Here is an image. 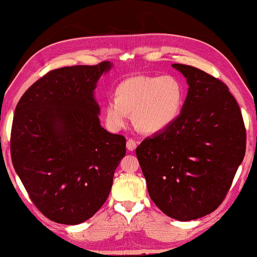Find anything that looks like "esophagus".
<instances>
[{
    "label": "esophagus",
    "instance_id": "esophagus-1",
    "mask_svg": "<svg viewBox=\"0 0 257 257\" xmlns=\"http://www.w3.org/2000/svg\"><path fill=\"white\" fill-rule=\"evenodd\" d=\"M127 149L129 151H134L136 149V142L133 139L127 140Z\"/></svg>",
    "mask_w": 257,
    "mask_h": 257
}]
</instances>
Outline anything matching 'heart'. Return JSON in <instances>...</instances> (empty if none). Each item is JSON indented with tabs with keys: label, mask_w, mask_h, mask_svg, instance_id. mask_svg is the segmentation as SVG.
Listing matches in <instances>:
<instances>
[{
	"label": "heart",
	"mask_w": 257,
	"mask_h": 257,
	"mask_svg": "<svg viewBox=\"0 0 257 257\" xmlns=\"http://www.w3.org/2000/svg\"><path fill=\"white\" fill-rule=\"evenodd\" d=\"M185 87L175 75H139L122 81L115 99L104 103V117L113 130L123 128L133 114L134 123L144 133H158L179 116Z\"/></svg>",
	"instance_id": "1"
}]
</instances>
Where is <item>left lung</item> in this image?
I'll use <instances>...</instances> for the list:
<instances>
[{
  "label": "left lung",
  "mask_w": 257,
  "mask_h": 257,
  "mask_svg": "<svg viewBox=\"0 0 257 257\" xmlns=\"http://www.w3.org/2000/svg\"><path fill=\"white\" fill-rule=\"evenodd\" d=\"M189 85L179 116L147 137L136 156L148 192L170 218L190 221L225 199L245 153L240 107L228 87L193 66L173 64Z\"/></svg>",
  "instance_id": "1"
}]
</instances>
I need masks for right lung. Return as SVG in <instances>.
I'll return each instance as SVG.
<instances>
[{
	"label": "right lung",
	"instance_id": "1",
	"mask_svg": "<svg viewBox=\"0 0 257 257\" xmlns=\"http://www.w3.org/2000/svg\"><path fill=\"white\" fill-rule=\"evenodd\" d=\"M113 64L61 67L22 95L14 115V168L39 211L79 225L99 211L125 156V139L100 124L94 91Z\"/></svg>",
	"mask_w": 257,
	"mask_h": 257
}]
</instances>
